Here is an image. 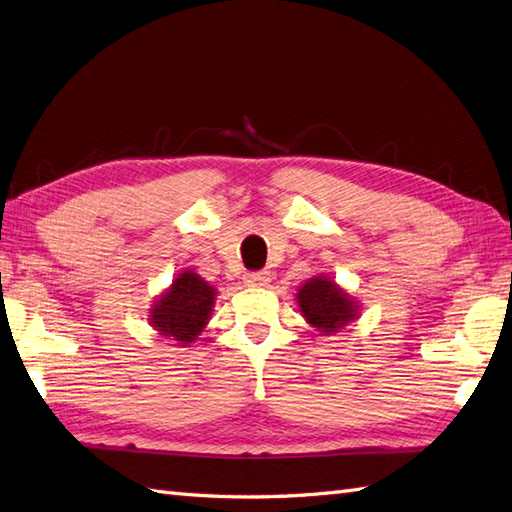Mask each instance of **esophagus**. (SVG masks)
Wrapping results in <instances>:
<instances>
[{"label":"esophagus","instance_id":"34e87169","mask_svg":"<svg viewBox=\"0 0 512 512\" xmlns=\"http://www.w3.org/2000/svg\"><path fill=\"white\" fill-rule=\"evenodd\" d=\"M242 279H244V283H246L248 287L268 285V281H270V272H268V270H255V272H246Z\"/></svg>","mask_w":512,"mask_h":512}]
</instances>
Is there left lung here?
Returning <instances> with one entry per match:
<instances>
[{
  "instance_id": "8db88e82",
  "label": "left lung",
  "mask_w": 512,
  "mask_h": 512,
  "mask_svg": "<svg viewBox=\"0 0 512 512\" xmlns=\"http://www.w3.org/2000/svg\"><path fill=\"white\" fill-rule=\"evenodd\" d=\"M296 298L307 322L326 335L339 331L344 324L357 318L355 303L331 279L316 277L307 281L298 290Z\"/></svg>"
}]
</instances>
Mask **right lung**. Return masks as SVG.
Listing matches in <instances>:
<instances>
[{"mask_svg": "<svg viewBox=\"0 0 512 512\" xmlns=\"http://www.w3.org/2000/svg\"><path fill=\"white\" fill-rule=\"evenodd\" d=\"M216 290L192 270L181 272L151 309V324L164 337L179 344H192L205 329L209 311L214 307Z\"/></svg>", "mask_w": 512, "mask_h": 512, "instance_id": "obj_1", "label": "right lung"}]
</instances>
